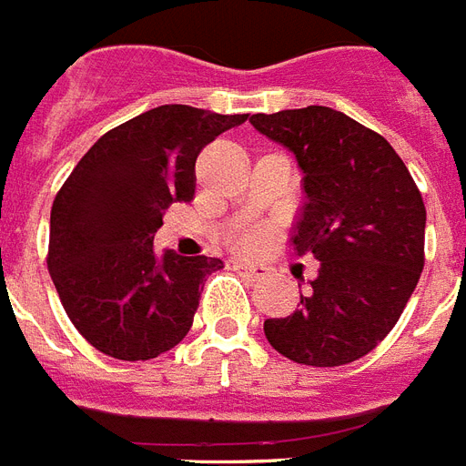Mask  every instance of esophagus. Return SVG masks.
<instances>
[{
    "mask_svg": "<svg viewBox=\"0 0 466 466\" xmlns=\"http://www.w3.org/2000/svg\"><path fill=\"white\" fill-rule=\"evenodd\" d=\"M230 267L238 271H243V274H248L250 279H264L269 271H267V267H262V264H255V262H243V259H230Z\"/></svg>",
    "mask_w": 466,
    "mask_h": 466,
    "instance_id": "obj_1",
    "label": "esophagus"
}]
</instances>
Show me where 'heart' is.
<instances>
[{"instance_id":"b5f03b06","label":"heart","mask_w":466,"mask_h":466,"mask_svg":"<svg viewBox=\"0 0 466 466\" xmlns=\"http://www.w3.org/2000/svg\"><path fill=\"white\" fill-rule=\"evenodd\" d=\"M240 243H243V245H255L257 243V233H255V230H248V233H243V238H240Z\"/></svg>"}]
</instances>
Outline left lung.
Returning <instances> with one entry per match:
<instances>
[{
	"label": "left lung",
	"mask_w": 466,
	"mask_h": 466,
	"mask_svg": "<svg viewBox=\"0 0 466 466\" xmlns=\"http://www.w3.org/2000/svg\"><path fill=\"white\" fill-rule=\"evenodd\" d=\"M250 125L296 156L305 204L291 243L319 262L300 308L264 319V334L296 363H351L390 334L419 284L421 192L385 137L332 107L259 113Z\"/></svg>",
	"instance_id": "obj_1"
}]
</instances>
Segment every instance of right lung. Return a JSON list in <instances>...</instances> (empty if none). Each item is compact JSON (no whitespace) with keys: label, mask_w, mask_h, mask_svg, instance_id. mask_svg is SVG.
I'll return each mask as SVG.
<instances>
[{"label":"right lung","mask_w":466,"mask_h":466,"mask_svg":"<svg viewBox=\"0 0 466 466\" xmlns=\"http://www.w3.org/2000/svg\"><path fill=\"white\" fill-rule=\"evenodd\" d=\"M248 115L161 106L103 134L55 197L47 269L81 337L120 360L170 351L216 257L154 250L170 204L195 197L197 156Z\"/></svg>","instance_id":"1"}]
</instances>
